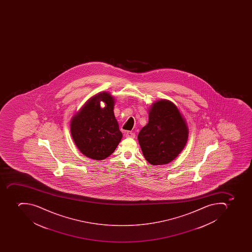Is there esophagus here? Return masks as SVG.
Segmentation results:
<instances>
[{"label":"esophagus","instance_id":"esophagus-1","mask_svg":"<svg viewBox=\"0 0 252 252\" xmlns=\"http://www.w3.org/2000/svg\"><path fill=\"white\" fill-rule=\"evenodd\" d=\"M125 136L127 137V138H135V133L131 132V131H127L125 134Z\"/></svg>","mask_w":252,"mask_h":252}]
</instances>
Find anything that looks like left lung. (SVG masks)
I'll use <instances>...</instances> for the list:
<instances>
[{
    "mask_svg": "<svg viewBox=\"0 0 252 252\" xmlns=\"http://www.w3.org/2000/svg\"><path fill=\"white\" fill-rule=\"evenodd\" d=\"M186 120L177 105L166 99L149 109V121L138 140L146 160L153 165L169 164L184 150L189 139Z\"/></svg>",
    "mask_w": 252,
    "mask_h": 252,
    "instance_id": "1",
    "label": "left lung"
}]
</instances>
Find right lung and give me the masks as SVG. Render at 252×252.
Returning a JSON list of instances; mask_svg holds the SVG:
<instances>
[{
    "label": "right lung",
    "mask_w": 252,
    "mask_h": 252,
    "mask_svg": "<svg viewBox=\"0 0 252 252\" xmlns=\"http://www.w3.org/2000/svg\"><path fill=\"white\" fill-rule=\"evenodd\" d=\"M105 104L100 106V101ZM115 98L109 92L91 97L70 121V131L79 151L94 160H101L113 154L123 135L114 115Z\"/></svg>",
    "instance_id": "add662e5"
}]
</instances>
